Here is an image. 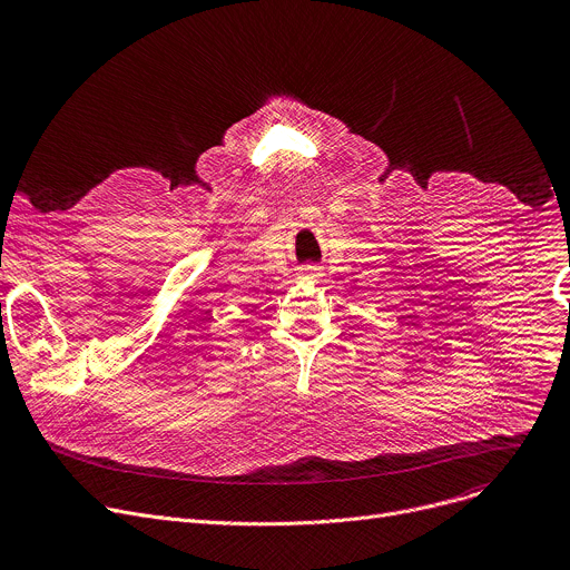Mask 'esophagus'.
<instances>
[{"mask_svg":"<svg viewBox=\"0 0 570 570\" xmlns=\"http://www.w3.org/2000/svg\"><path fill=\"white\" fill-rule=\"evenodd\" d=\"M299 275H302L304 279H317V277H320V268L313 266V264H306V266L299 268Z\"/></svg>","mask_w":570,"mask_h":570,"instance_id":"obj_1","label":"esophagus"}]
</instances>
